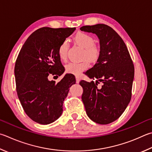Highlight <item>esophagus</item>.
<instances>
[{
    "mask_svg": "<svg viewBox=\"0 0 152 152\" xmlns=\"http://www.w3.org/2000/svg\"><path fill=\"white\" fill-rule=\"evenodd\" d=\"M76 83H79L80 80V77L78 76H76Z\"/></svg>",
    "mask_w": 152,
    "mask_h": 152,
    "instance_id": "34e87169",
    "label": "esophagus"
}]
</instances>
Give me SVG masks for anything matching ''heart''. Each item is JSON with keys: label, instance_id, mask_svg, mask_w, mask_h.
Segmentation results:
<instances>
[{"label": "heart", "instance_id": "heart-1", "mask_svg": "<svg viewBox=\"0 0 152 152\" xmlns=\"http://www.w3.org/2000/svg\"><path fill=\"white\" fill-rule=\"evenodd\" d=\"M74 41L76 44L84 48L82 52L83 58H87L90 62H95L100 56V50L94 44V39L92 36L85 32H78L74 36ZM68 43L67 40H64L60 43L58 48V54L60 59L65 61L67 59ZM89 66V62L84 60L80 62H70L66 65L65 69L67 73L78 75L82 72Z\"/></svg>", "mask_w": 152, "mask_h": 152}]
</instances>
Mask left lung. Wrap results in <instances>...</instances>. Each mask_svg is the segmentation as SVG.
Segmentation results:
<instances>
[{"label":"left lung","instance_id":"1","mask_svg":"<svg viewBox=\"0 0 152 152\" xmlns=\"http://www.w3.org/2000/svg\"><path fill=\"white\" fill-rule=\"evenodd\" d=\"M82 31L97 35L100 56L96 64L85 73L92 81L80 82L82 100L90 119L108 124L119 118L129 104L134 78V66L126 44L111 27L104 24L81 27ZM98 81L103 83L97 87Z\"/></svg>","mask_w":152,"mask_h":152}]
</instances>
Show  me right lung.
Returning a JSON list of instances; mask_svg holds the SVG:
<instances>
[{"mask_svg":"<svg viewBox=\"0 0 152 152\" xmlns=\"http://www.w3.org/2000/svg\"><path fill=\"white\" fill-rule=\"evenodd\" d=\"M75 30L42 27L27 38L19 52L15 67L16 92L24 112L38 124L52 123L62 115L69 88L76 83L71 74L58 83L48 79L50 74L64 73L58 48Z\"/></svg>","mask_w":152,"mask_h":152,"instance_id":"obj_1","label":"right lung"}]
</instances>
